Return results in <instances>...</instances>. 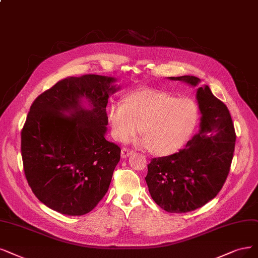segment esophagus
I'll return each instance as SVG.
<instances>
[{
	"instance_id": "esophagus-1",
	"label": "esophagus",
	"mask_w": 258,
	"mask_h": 258,
	"mask_svg": "<svg viewBox=\"0 0 258 258\" xmlns=\"http://www.w3.org/2000/svg\"><path fill=\"white\" fill-rule=\"evenodd\" d=\"M133 153H134V151H133V150H130L127 148H123L122 151H121V157L122 158H126V157L131 156Z\"/></svg>"
}]
</instances>
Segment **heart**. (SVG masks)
Returning <instances> with one entry per match:
<instances>
[{
	"mask_svg": "<svg viewBox=\"0 0 258 258\" xmlns=\"http://www.w3.org/2000/svg\"><path fill=\"white\" fill-rule=\"evenodd\" d=\"M112 135L120 142L134 137L140 130L138 145L154 154L167 156L182 148L197 125L199 108L189 98H176L156 90L130 94L125 104L113 106L109 113Z\"/></svg>",
	"mask_w": 258,
	"mask_h": 258,
	"instance_id": "1",
	"label": "heart"
}]
</instances>
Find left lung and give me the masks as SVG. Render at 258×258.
I'll return each instance as SVG.
<instances>
[{
    "label": "left lung",
    "mask_w": 258,
    "mask_h": 258,
    "mask_svg": "<svg viewBox=\"0 0 258 258\" xmlns=\"http://www.w3.org/2000/svg\"><path fill=\"white\" fill-rule=\"evenodd\" d=\"M192 87L201 80L184 75L169 78ZM201 112L199 132L172 155L153 158L146 182L155 203L168 213H188L202 207L220 191L230 172L236 134L226 105L207 85L197 89Z\"/></svg>",
    "instance_id": "1"
}]
</instances>
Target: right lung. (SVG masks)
Instances as JSON below:
<instances>
[{
    "label": "right lung",
    "mask_w": 258,
    "mask_h": 258,
    "mask_svg": "<svg viewBox=\"0 0 258 258\" xmlns=\"http://www.w3.org/2000/svg\"><path fill=\"white\" fill-rule=\"evenodd\" d=\"M116 82L71 76L32 104L21 132L24 173L38 200L57 213L88 214L107 192L121 152L105 138L108 99L120 90Z\"/></svg>",
    "instance_id": "1"
}]
</instances>
